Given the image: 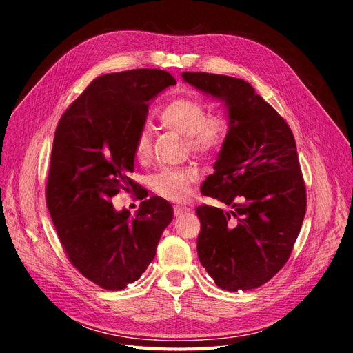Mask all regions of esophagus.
Instances as JSON below:
<instances>
[{
  "label": "esophagus",
  "instance_id": "34e87169",
  "mask_svg": "<svg viewBox=\"0 0 353 353\" xmlns=\"http://www.w3.org/2000/svg\"><path fill=\"white\" fill-rule=\"evenodd\" d=\"M188 212H190V208H188V207H185V205H177V207H174V215H176V217H180V215L188 214Z\"/></svg>",
  "mask_w": 353,
  "mask_h": 353
}]
</instances>
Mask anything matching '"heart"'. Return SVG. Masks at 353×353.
<instances>
[{
  "label": "heart",
  "mask_w": 353,
  "mask_h": 353,
  "mask_svg": "<svg viewBox=\"0 0 353 353\" xmlns=\"http://www.w3.org/2000/svg\"><path fill=\"white\" fill-rule=\"evenodd\" d=\"M205 105L195 98L181 97L170 101L160 111V123L164 128L186 136V143L193 152L208 155L223 145L227 133V121L223 116H205ZM134 155L145 161L151 155V133L141 130L134 139ZM195 167H167L152 174L151 188L164 199L183 201L190 195L192 183L198 179Z\"/></svg>",
  "instance_id": "1"
}]
</instances>
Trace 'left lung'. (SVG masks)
<instances>
[{
    "label": "left lung",
    "instance_id": "left-lung-1",
    "mask_svg": "<svg viewBox=\"0 0 353 353\" xmlns=\"http://www.w3.org/2000/svg\"><path fill=\"white\" fill-rule=\"evenodd\" d=\"M183 81L224 102L229 130L215 172L201 186L227 207L201 205L198 256L219 288L263 286L289 259L306 211V190L289 124L242 79L183 72Z\"/></svg>",
    "mask_w": 353,
    "mask_h": 353
}]
</instances>
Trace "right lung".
I'll list each match as a JSON object with an SVG mask.
<instances>
[{
  "mask_svg": "<svg viewBox=\"0 0 353 353\" xmlns=\"http://www.w3.org/2000/svg\"><path fill=\"white\" fill-rule=\"evenodd\" d=\"M174 77L138 69L97 77L67 108L55 129L47 207L70 263L107 290H123L152 263L160 237L173 220L160 196L141 202L132 217L111 198L134 192V139L143 130L150 101Z\"/></svg>",
  "mask_w": 353,
  "mask_h": 353,
  "instance_id": "obj_1",
  "label": "right lung"
}]
</instances>
